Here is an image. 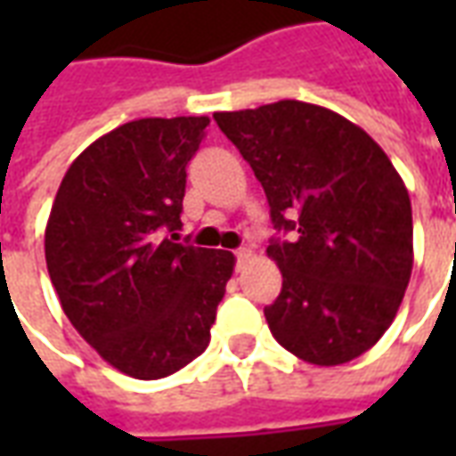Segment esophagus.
Here are the masks:
<instances>
[{
	"label": "esophagus",
	"mask_w": 456,
	"mask_h": 456,
	"mask_svg": "<svg viewBox=\"0 0 456 456\" xmlns=\"http://www.w3.org/2000/svg\"><path fill=\"white\" fill-rule=\"evenodd\" d=\"M234 256H237V266H241L244 261L251 258V251H248V248H237V251H234Z\"/></svg>",
	"instance_id": "1"
}]
</instances>
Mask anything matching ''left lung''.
Listing matches in <instances>:
<instances>
[{
	"label": "left lung",
	"instance_id": "left-lung-1",
	"mask_svg": "<svg viewBox=\"0 0 456 456\" xmlns=\"http://www.w3.org/2000/svg\"><path fill=\"white\" fill-rule=\"evenodd\" d=\"M215 121L293 239L266 254L283 273L264 315L281 346L317 366L362 356L391 327L412 271V209L376 141L317 104L281 100Z\"/></svg>",
	"mask_w": 456,
	"mask_h": 456
}]
</instances>
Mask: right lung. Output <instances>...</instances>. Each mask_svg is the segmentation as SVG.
Returning a JSON list of instances; mask_svg holds the SVG:
<instances>
[{
    "label": "right lung",
    "instance_id": "1",
    "mask_svg": "<svg viewBox=\"0 0 456 456\" xmlns=\"http://www.w3.org/2000/svg\"><path fill=\"white\" fill-rule=\"evenodd\" d=\"M208 117L136 119L73 160L45 224V266L68 320L104 362L153 381L208 349L234 271L219 248L178 244L185 166Z\"/></svg>",
    "mask_w": 456,
    "mask_h": 456
}]
</instances>
